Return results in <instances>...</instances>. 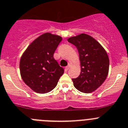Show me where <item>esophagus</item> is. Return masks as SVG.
Listing matches in <instances>:
<instances>
[{
  "mask_svg": "<svg viewBox=\"0 0 128 128\" xmlns=\"http://www.w3.org/2000/svg\"><path fill=\"white\" fill-rule=\"evenodd\" d=\"M70 66H67L65 68V71H68V70L69 69H70Z\"/></svg>",
  "mask_w": 128,
  "mask_h": 128,
  "instance_id": "obj_1",
  "label": "esophagus"
}]
</instances>
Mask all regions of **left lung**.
<instances>
[{"instance_id":"left-lung-1","label":"left lung","mask_w":128,"mask_h":128,"mask_svg":"<svg viewBox=\"0 0 128 128\" xmlns=\"http://www.w3.org/2000/svg\"><path fill=\"white\" fill-rule=\"evenodd\" d=\"M68 41L76 47L80 60V74L72 79L74 87L82 92L94 91L108 73L109 58L105 50L92 37L86 34L71 37Z\"/></svg>"}]
</instances>
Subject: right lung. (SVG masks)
I'll use <instances>...</instances> for the list:
<instances>
[{
	"label": "right lung",
	"instance_id": "1",
	"mask_svg": "<svg viewBox=\"0 0 128 128\" xmlns=\"http://www.w3.org/2000/svg\"><path fill=\"white\" fill-rule=\"evenodd\" d=\"M61 37L50 33L42 34L25 50L20 62V74L26 85L34 91L44 94L57 85L64 69L55 60L54 54Z\"/></svg>",
	"mask_w": 128,
	"mask_h": 128
}]
</instances>
